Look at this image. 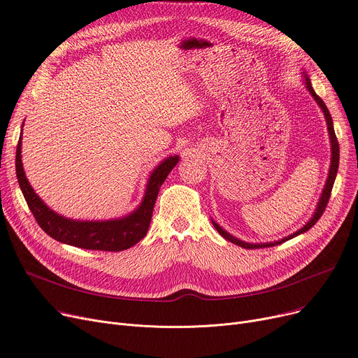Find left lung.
Here are the masks:
<instances>
[{"label":"left lung","instance_id":"8db88e82","mask_svg":"<svg viewBox=\"0 0 358 358\" xmlns=\"http://www.w3.org/2000/svg\"><path fill=\"white\" fill-rule=\"evenodd\" d=\"M306 87L309 89L310 94L315 97V100L317 101V105H319L320 109L323 110V115H325L327 124H328V131H329V137H331V144H332V159H331L329 175H328V180H327V185H325V189H323V194H322L320 201H319V203H317L316 213L313 214V217L310 218V221H309L308 224H306L303 229H300L299 231L293 233L292 236L284 237L282 241H278V242H274V243H258V245L246 243V242H242V241H239V239H236V237H233V236L229 234L226 230L221 229V227L215 223V221H213V226L215 227V230H217L221 236H223L226 241H229V242H231V243H234V245H237V246H242V248H245V249H259V248H271V246H275V245H281L282 242L290 241V239H293V237H296V236H299V234H301V233H304V231H308L310 227H313V226L317 223V220L322 217L323 211H325L327 206H328L329 198H331V192H332V188H334V182H335V178H336V172H338V164H339V144H338L336 135H335V131H334V124H332L331 113H329L327 105L323 103V100H322V99L315 93V90L312 89V84H310V81H309L308 77H306Z\"/></svg>","mask_w":358,"mask_h":358}]
</instances>
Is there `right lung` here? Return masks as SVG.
Returning <instances> with one entry per match:
<instances>
[{
    "instance_id": "1",
    "label": "right lung",
    "mask_w": 358,
    "mask_h": 358,
    "mask_svg": "<svg viewBox=\"0 0 358 358\" xmlns=\"http://www.w3.org/2000/svg\"><path fill=\"white\" fill-rule=\"evenodd\" d=\"M178 162V156L169 157L155 169V172L151 173L148 179L145 196L141 206L128 217L109 221H76L64 218L48 208L35 191L31 189L29 180L24 176L22 163V137L15 150L17 180H19L27 206L41 229L61 243L81 249L105 252H121L129 249L147 234L160 186Z\"/></svg>"
}]
</instances>
